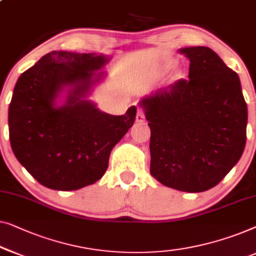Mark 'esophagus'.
I'll return each mask as SVG.
<instances>
[{
	"mask_svg": "<svg viewBox=\"0 0 256 256\" xmlns=\"http://www.w3.org/2000/svg\"><path fill=\"white\" fill-rule=\"evenodd\" d=\"M137 122H144L146 121V116H144V110L140 107H137V116H136Z\"/></svg>",
	"mask_w": 256,
	"mask_h": 256,
	"instance_id": "1",
	"label": "esophagus"
}]
</instances>
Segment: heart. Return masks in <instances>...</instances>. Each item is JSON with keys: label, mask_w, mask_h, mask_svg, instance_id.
<instances>
[{"label": "heart", "mask_w": 256, "mask_h": 256, "mask_svg": "<svg viewBox=\"0 0 256 256\" xmlns=\"http://www.w3.org/2000/svg\"><path fill=\"white\" fill-rule=\"evenodd\" d=\"M170 66H171V64H170Z\"/></svg>", "instance_id": "b5f03b06"}]
</instances>
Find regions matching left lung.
<instances>
[{
    "label": "left lung",
    "mask_w": 256,
    "mask_h": 256,
    "mask_svg": "<svg viewBox=\"0 0 256 256\" xmlns=\"http://www.w3.org/2000/svg\"><path fill=\"white\" fill-rule=\"evenodd\" d=\"M190 80L143 99L151 129L150 173L164 186L188 192L220 182L246 144L247 105L238 74L209 47H186Z\"/></svg>",
    "instance_id": "1"
}]
</instances>
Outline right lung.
Returning a JSON list of instances; mask_svg holds the SVG:
<instances>
[{"mask_svg": "<svg viewBox=\"0 0 256 256\" xmlns=\"http://www.w3.org/2000/svg\"><path fill=\"white\" fill-rule=\"evenodd\" d=\"M108 58L53 50L22 74L9 106V138L18 162L42 186L76 190L94 184L108 168L110 151L134 124L136 106L124 116L100 112L84 100L94 72ZM102 72L98 74V80ZM72 86L61 108L54 98Z\"/></svg>", "mask_w": 256, "mask_h": 256, "instance_id": "add662e5", "label": "right lung"}]
</instances>
